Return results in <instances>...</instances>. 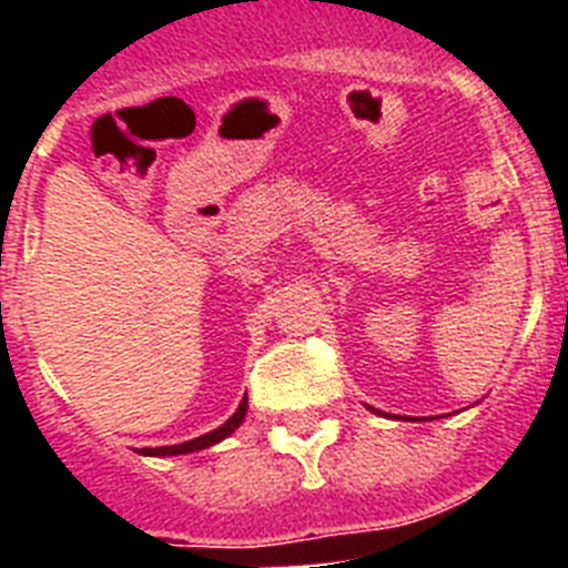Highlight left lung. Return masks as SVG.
<instances>
[{"mask_svg":"<svg viewBox=\"0 0 568 568\" xmlns=\"http://www.w3.org/2000/svg\"><path fill=\"white\" fill-rule=\"evenodd\" d=\"M369 413H375V415H384V418H398V415H386V413H381V409H373V406H369ZM409 420H415V418H409Z\"/></svg>","mask_w":568,"mask_h":568,"instance_id":"left-lung-1","label":"left lung"}]
</instances>
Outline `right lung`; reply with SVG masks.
Wrapping results in <instances>:
<instances>
[{
	"mask_svg": "<svg viewBox=\"0 0 568 568\" xmlns=\"http://www.w3.org/2000/svg\"><path fill=\"white\" fill-rule=\"evenodd\" d=\"M244 415H247V395H244V400L239 404V409H235L233 415H230L227 420H224L219 429H213V433L202 435V438H193V440H184V444H173V446H144V449H135L139 455H148V458H170V455H190V453H202V449H210V446H215L219 440L230 438V435L239 429L241 424H244Z\"/></svg>",
	"mask_w": 568,
	"mask_h": 568,
	"instance_id": "obj_1",
	"label": "right lung"
}]
</instances>
